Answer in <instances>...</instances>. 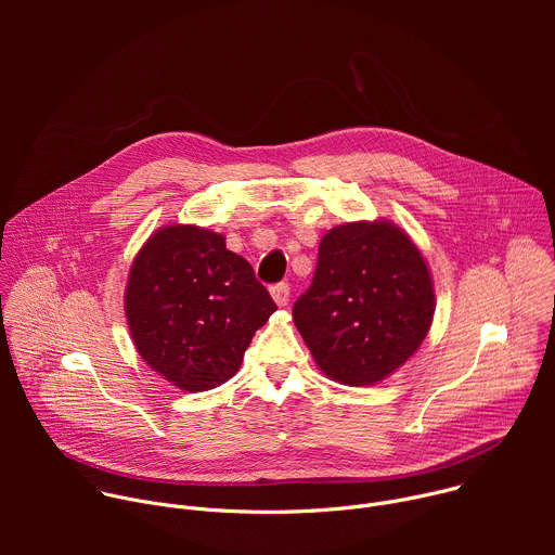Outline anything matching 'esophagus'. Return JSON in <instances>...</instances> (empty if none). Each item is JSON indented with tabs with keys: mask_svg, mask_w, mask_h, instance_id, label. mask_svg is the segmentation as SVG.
I'll return each instance as SVG.
<instances>
[{
	"mask_svg": "<svg viewBox=\"0 0 555 555\" xmlns=\"http://www.w3.org/2000/svg\"><path fill=\"white\" fill-rule=\"evenodd\" d=\"M270 294H272L274 302L283 307V305H287V300H289V285H287V283H276V285L270 287Z\"/></svg>",
	"mask_w": 555,
	"mask_h": 555,
	"instance_id": "esophagus-1",
	"label": "esophagus"
}]
</instances>
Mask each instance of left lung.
Returning <instances> with one entry per match:
<instances>
[{"label":"left lung","instance_id":"1","mask_svg":"<svg viewBox=\"0 0 555 555\" xmlns=\"http://www.w3.org/2000/svg\"><path fill=\"white\" fill-rule=\"evenodd\" d=\"M433 313L422 253L386 221L332 228L311 285L292 307L315 364L349 386L375 384L400 369L426 338Z\"/></svg>","mask_w":555,"mask_h":555}]
</instances>
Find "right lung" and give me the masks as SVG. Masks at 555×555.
<instances>
[{"label": "right lung", "instance_id": "right-lung-1", "mask_svg": "<svg viewBox=\"0 0 555 555\" xmlns=\"http://www.w3.org/2000/svg\"><path fill=\"white\" fill-rule=\"evenodd\" d=\"M142 360L197 392L228 382L276 302L223 236L197 225L157 230L138 253L125 294Z\"/></svg>", "mask_w": 555, "mask_h": 555}]
</instances>
